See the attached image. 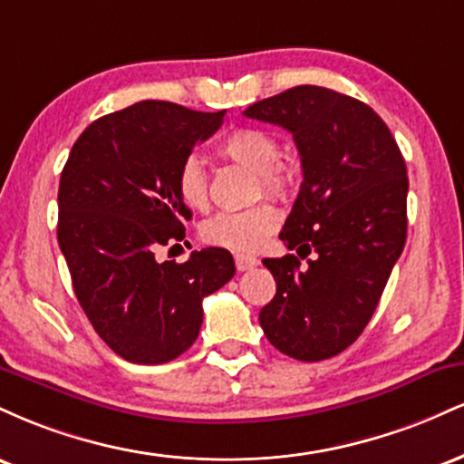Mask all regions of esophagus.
<instances>
[{
    "label": "esophagus",
    "mask_w": 464,
    "mask_h": 464,
    "mask_svg": "<svg viewBox=\"0 0 464 464\" xmlns=\"http://www.w3.org/2000/svg\"><path fill=\"white\" fill-rule=\"evenodd\" d=\"M255 266H259V259L253 257V255H242V253L236 255V268L239 270V273L255 268Z\"/></svg>",
    "instance_id": "obj_1"
}]
</instances>
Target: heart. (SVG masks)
I'll use <instances>...</instances> for the list:
<instances>
[{"instance_id": "b5f03b06", "label": "heart", "mask_w": 464, "mask_h": 464, "mask_svg": "<svg viewBox=\"0 0 464 464\" xmlns=\"http://www.w3.org/2000/svg\"><path fill=\"white\" fill-rule=\"evenodd\" d=\"M220 157L250 169L257 177V189L273 198L285 200L296 189L299 172L290 161L279 157V141L273 132L255 126H242L228 132L218 146ZM177 196L189 209H205L209 202V183L205 165L196 154H188L177 169ZM279 211L270 205H255L244 211H220L202 222L200 237L207 244L237 253L262 248L279 227Z\"/></svg>"}]
</instances>
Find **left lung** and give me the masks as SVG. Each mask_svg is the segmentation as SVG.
I'll list each match as a JSON object with an SVG mask.
<instances>
[{
	"label": "left lung",
	"mask_w": 464,
	"mask_h": 464,
	"mask_svg": "<svg viewBox=\"0 0 464 464\" xmlns=\"http://www.w3.org/2000/svg\"><path fill=\"white\" fill-rule=\"evenodd\" d=\"M244 115L292 132L303 183L279 237L314 253L307 266L264 259L276 295L259 324L290 358H334L364 332L406 244V161L371 106L332 89L301 84Z\"/></svg>",
	"instance_id": "left-lung-1"
}]
</instances>
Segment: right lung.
<instances>
[{
    "mask_svg": "<svg viewBox=\"0 0 464 464\" xmlns=\"http://www.w3.org/2000/svg\"><path fill=\"white\" fill-rule=\"evenodd\" d=\"M225 113L143 100L89 124L63 168L58 246L73 292L100 338L135 364L188 351L202 299L236 275L225 248L194 250L185 264L154 257L185 237L191 211L177 196V169Z\"/></svg>",
    "mask_w": 464,
    "mask_h": 464,
    "instance_id": "right-lung-1",
    "label": "right lung"
}]
</instances>
